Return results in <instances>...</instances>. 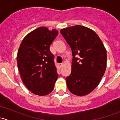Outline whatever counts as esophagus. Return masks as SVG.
Instances as JSON below:
<instances>
[{"label": "esophagus", "instance_id": "34e87169", "mask_svg": "<svg viewBox=\"0 0 120 120\" xmlns=\"http://www.w3.org/2000/svg\"><path fill=\"white\" fill-rule=\"evenodd\" d=\"M63 66V63L59 64V67H60V68H61V67H62Z\"/></svg>", "mask_w": 120, "mask_h": 120}]
</instances>
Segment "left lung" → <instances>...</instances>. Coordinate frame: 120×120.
<instances>
[{
    "label": "left lung",
    "mask_w": 120,
    "mask_h": 120,
    "mask_svg": "<svg viewBox=\"0 0 120 120\" xmlns=\"http://www.w3.org/2000/svg\"><path fill=\"white\" fill-rule=\"evenodd\" d=\"M60 33L73 56L71 74L66 79L68 89L77 96L88 95L97 87L106 71V48L96 32L86 26L66 28Z\"/></svg>",
    "instance_id": "8db88e82"
}]
</instances>
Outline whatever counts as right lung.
Instances as JSON below:
<instances>
[{
  "instance_id": "1",
  "label": "right lung",
  "mask_w": 120,
  "mask_h": 120,
  "mask_svg": "<svg viewBox=\"0 0 120 120\" xmlns=\"http://www.w3.org/2000/svg\"><path fill=\"white\" fill-rule=\"evenodd\" d=\"M45 26L38 28L23 39L17 56V66L23 83L39 96L53 91L58 74L50 46L58 35Z\"/></svg>"
}]
</instances>
